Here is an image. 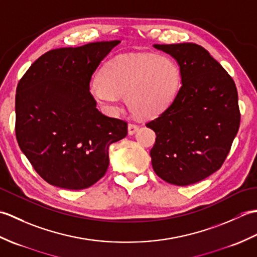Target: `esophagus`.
I'll list each match as a JSON object with an SVG mask.
<instances>
[{"label": "esophagus", "mask_w": 257, "mask_h": 257, "mask_svg": "<svg viewBox=\"0 0 257 257\" xmlns=\"http://www.w3.org/2000/svg\"><path fill=\"white\" fill-rule=\"evenodd\" d=\"M139 129V125L137 123H134V122H130L128 124V134L129 135H134L135 133H137Z\"/></svg>", "instance_id": "1"}]
</instances>
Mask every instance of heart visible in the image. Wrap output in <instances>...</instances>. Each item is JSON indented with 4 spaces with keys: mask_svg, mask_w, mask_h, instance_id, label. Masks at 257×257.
Segmentation results:
<instances>
[{
    "mask_svg": "<svg viewBox=\"0 0 257 257\" xmlns=\"http://www.w3.org/2000/svg\"><path fill=\"white\" fill-rule=\"evenodd\" d=\"M180 80V69L171 58L154 54H122L102 67L99 80L91 84L95 99L108 110L117 111L121 96L130 109L150 117L171 101Z\"/></svg>",
    "mask_w": 257,
    "mask_h": 257,
    "instance_id": "1",
    "label": "heart"
}]
</instances>
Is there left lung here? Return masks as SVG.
Instances as JSON below:
<instances>
[{
    "instance_id": "obj_1",
    "label": "left lung",
    "mask_w": 257,
    "mask_h": 257,
    "mask_svg": "<svg viewBox=\"0 0 257 257\" xmlns=\"http://www.w3.org/2000/svg\"><path fill=\"white\" fill-rule=\"evenodd\" d=\"M154 46L178 62L182 85L170 106L146 123L157 136L152 168L168 183L193 184L219 170L231 150L241 121L236 86L200 45Z\"/></svg>"
}]
</instances>
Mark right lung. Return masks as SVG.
I'll list each match as a JSON object with an SVG mask.
<instances>
[{
	"label": "right lung",
	"instance_id": "right-lung-1",
	"mask_svg": "<svg viewBox=\"0 0 257 257\" xmlns=\"http://www.w3.org/2000/svg\"><path fill=\"white\" fill-rule=\"evenodd\" d=\"M119 43L52 50L20 79L16 139L47 183L68 190L91 187L107 171L109 146L127 136V122L102 114L89 91L92 74Z\"/></svg>",
	"mask_w": 257,
	"mask_h": 257
}]
</instances>
